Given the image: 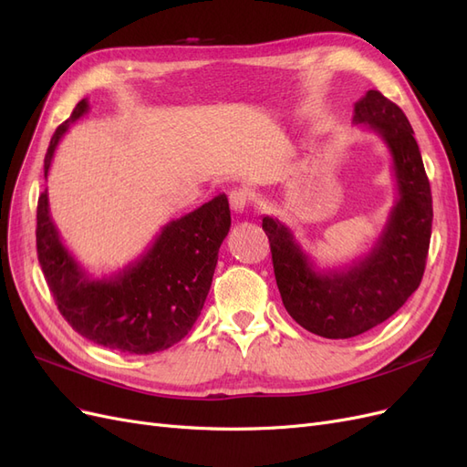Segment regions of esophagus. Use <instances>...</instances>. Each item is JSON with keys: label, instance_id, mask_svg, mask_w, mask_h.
<instances>
[{"label": "esophagus", "instance_id": "1", "mask_svg": "<svg viewBox=\"0 0 467 467\" xmlns=\"http://www.w3.org/2000/svg\"><path fill=\"white\" fill-rule=\"evenodd\" d=\"M230 206L234 212H244L249 206V194L244 189H235L230 192Z\"/></svg>", "mask_w": 467, "mask_h": 467}]
</instances>
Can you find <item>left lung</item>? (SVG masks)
<instances>
[{
	"label": "left lung",
	"instance_id": "8db88e82",
	"mask_svg": "<svg viewBox=\"0 0 467 467\" xmlns=\"http://www.w3.org/2000/svg\"><path fill=\"white\" fill-rule=\"evenodd\" d=\"M352 122L384 140L398 185L374 247L343 268L319 271L288 225L263 216L282 304L296 323L325 338L357 337L398 312L420 285L431 244L432 194L405 112L370 89L355 103Z\"/></svg>",
	"mask_w": 467,
	"mask_h": 467
}]
</instances>
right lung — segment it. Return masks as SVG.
Listing matches in <instances>:
<instances>
[{
    "instance_id": "add662e5",
    "label": "right lung",
    "mask_w": 467,
    "mask_h": 467,
    "mask_svg": "<svg viewBox=\"0 0 467 467\" xmlns=\"http://www.w3.org/2000/svg\"><path fill=\"white\" fill-rule=\"evenodd\" d=\"M88 110V99H81L72 117L56 129L45 177L69 124ZM230 225L228 196L218 194L165 223L138 261L110 276L93 278L62 244L45 191L36 208V253L54 302L72 329L112 350L153 355L179 343L199 319Z\"/></svg>"
}]
</instances>
